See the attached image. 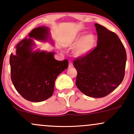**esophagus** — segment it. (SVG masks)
Instances as JSON below:
<instances>
[{"label": "esophagus", "instance_id": "esophagus-1", "mask_svg": "<svg viewBox=\"0 0 134 134\" xmlns=\"http://www.w3.org/2000/svg\"><path fill=\"white\" fill-rule=\"evenodd\" d=\"M73 66V63H72L71 61H69V65H68V68H71Z\"/></svg>", "mask_w": 134, "mask_h": 134}]
</instances>
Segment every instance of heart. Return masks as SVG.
<instances>
[{
	"label": "heart",
	"mask_w": 134,
	"mask_h": 134,
	"mask_svg": "<svg viewBox=\"0 0 134 134\" xmlns=\"http://www.w3.org/2000/svg\"><path fill=\"white\" fill-rule=\"evenodd\" d=\"M96 37L93 34L85 35L81 32L76 34L71 40V43L76 45L73 53L75 57L85 58L91 53L96 44Z\"/></svg>",
	"instance_id": "1"
}]
</instances>
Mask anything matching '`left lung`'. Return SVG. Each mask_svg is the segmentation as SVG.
Here are the masks:
<instances>
[{"mask_svg":"<svg viewBox=\"0 0 134 134\" xmlns=\"http://www.w3.org/2000/svg\"><path fill=\"white\" fill-rule=\"evenodd\" d=\"M97 47L89 55L73 61L76 87L85 95L103 97L120 85L125 76L127 54L119 37L95 23Z\"/></svg>","mask_w":134,"mask_h":134,"instance_id":"8db88e82","label":"left lung"}]
</instances>
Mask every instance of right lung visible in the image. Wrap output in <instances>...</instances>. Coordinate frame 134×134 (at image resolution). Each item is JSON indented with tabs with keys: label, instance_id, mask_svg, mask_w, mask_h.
Wrapping results in <instances>:
<instances>
[{
	"label": "right lung",
	"instance_id": "right-lung-1",
	"mask_svg": "<svg viewBox=\"0 0 134 134\" xmlns=\"http://www.w3.org/2000/svg\"><path fill=\"white\" fill-rule=\"evenodd\" d=\"M47 26L32 30L28 37L16 46V54L11 53L9 63L10 76L16 90L25 99L41 102L52 96L55 79L68 66V61H58L54 52L36 50L34 39L40 42L51 41Z\"/></svg>",
	"mask_w": 134,
	"mask_h": 134
}]
</instances>
